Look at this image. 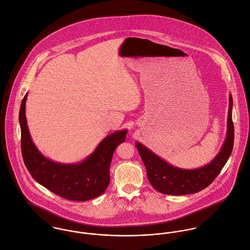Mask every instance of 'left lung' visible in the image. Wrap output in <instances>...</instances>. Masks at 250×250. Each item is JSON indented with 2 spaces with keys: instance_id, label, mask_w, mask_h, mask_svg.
<instances>
[{
  "instance_id": "obj_1",
  "label": "left lung",
  "mask_w": 250,
  "mask_h": 250,
  "mask_svg": "<svg viewBox=\"0 0 250 250\" xmlns=\"http://www.w3.org/2000/svg\"><path fill=\"white\" fill-rule=\"evenodd\" d=\"M233 99L229 95L227 135L224 143L214 159L206 166L193 169L179 168L154 154L143 144L136 143L147 177L154 188L170 195H185L198 192L207 188L219 174L227 163L234 145V124L232 120Z\"/></svg>"
}]
</instances>
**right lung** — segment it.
Wrapping results in <instances>:
<instances>
[{
  "mask_svg": "<svg viewBox=\"0 0 250 250\" xmlns=\"http://www.w3.org/2000/svg\"><path fill=\"white\" fill-rule=\"evenodd\" d=\"M24 96L19 111L21 150L24 163L36 182L55 194L72 200L86 201L101 195L109 183V167L115 148L124 143L127 130L107 136L96 149L78 164H61L43 156L33 142L26 118Z\"/></svg>",
  "mask_w": 250,
  "mask_h": 250,
  "instance_id": "right-lung-1",
  "label": "right lung"
}]
</instances>
